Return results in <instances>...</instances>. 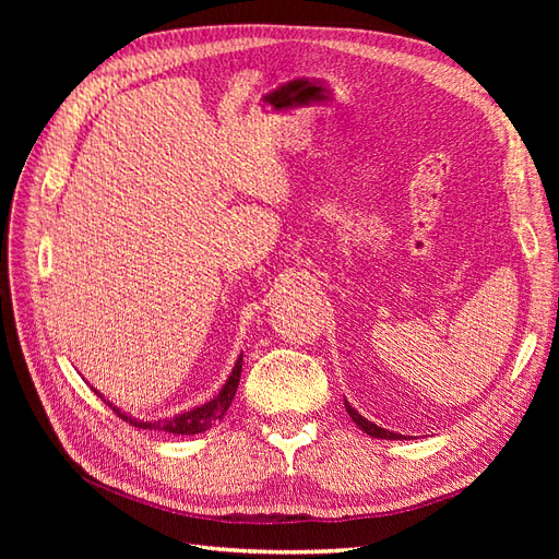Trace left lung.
<instances>
[{"mask_svg": "<svg viewBox=\"0 0 559 559\" xmlns=\"http://www.w3.org/2000/svg\"><path fill=\"white\" fill-rule=\"evenodd\" d=\"M345 411H347V415L352 417L354 425H357L361 431H366L370 438H384V441H401V438H403L401 433H394V431H389V429H382V427L373 425V421L366 419L361 413L354 411L347 399H345Z\"/></svg>", "mask_w": 559, "mask_h": 559, "instance_id": "left-lung-1", "label": "left lung"}]
</instances>
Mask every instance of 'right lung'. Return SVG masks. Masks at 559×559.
<instances>
[{"label":"right lung","mask_w":559,"mask_h":559,"mask_svg":"<svg viewBox=\"0 0 559 559\" xmlns=\"http://www.w3.org/2000/svg\"><path fill=\"white\" fill-rule=\"evenodd\" d=\"M240 373H242V354L238 357V361H235L230 376L226 380V384L218 389V394L214 399H210L207 403L202 405H195V408L186 411V413H179V415H173V417H163V419H140V417H132L128 413H123L121 408H116V405L105 399L103 394L97 392V396L103 399L109 408H114V413L130 421L132 427H140V429H154V431H165V433H181V436H193V433H202L212 429L214 421H222V417L226 415V411L230 408V403L235 399V392H238V384H240Z\"/></svg>","instance_id":"right-lung-1"}]
</instances>
